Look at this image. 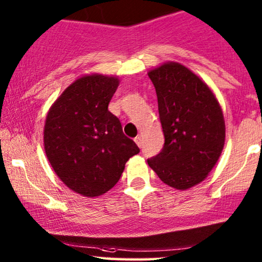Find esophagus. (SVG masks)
<instances>
[{"instance_id": "obj_1", "label": "esophagus", "mask_w": 262, "mask_h": 262, "mask_svg": "<svg viewBox=\"0 0 262 262\" xmlns=\"http://www.w3.org/2000/svg\"><path fill=\"white\" fill-rule=\"evenodd\" d=\"M135 142H136V144L138 147H142V138H141V136H137L136 138H135Z\"/></svg>"}]
</instances>
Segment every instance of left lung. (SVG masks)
Returning <instances> with one entry per match:
<instances>
[{"mask_svg": "<svg viewBox=\"0 0 262 262\" xmlns=\"http://www.w3.org/2000/svg\"><path fill=\"white\" fill-rule=\"evenodd\" d=\"M164 146L148 165L163 183L187 190L206 179L224 147L222 109L208 85L178 62L150 70Z\"/></svg>", "mask_w": 262, "mask_h": 262, "instance_id": "left-lung-1", "label": "left lung"}]
</instances>
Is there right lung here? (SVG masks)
I'll return each instance as SVG.
<instances>
[{"label":"right lung","mask_w":262,"mask_h":262,"mask_svg":"<svg viewBox=\"0 0 262 262\" xmlns=\"http://www.w3.org/2000/svg\"><path fill=\"white\" fill-rule=\"evenodd\" d=\"M118 85V77L83 76L64 89L46 116V157L64 185L85 198L109 191L126 162L140 152L107 110Z\"/></svg>","instance_id":"1"}]
</instances>
